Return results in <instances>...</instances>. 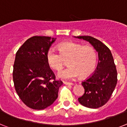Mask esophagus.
<instances>
[{"mask_svg":"<svg viewBox=\"0 0 127 127\" xmlns=\"http://www.w3.org/2000/svg\"><path fill=\"white\" fill-rule=\"evenodd\" d=\"M63 83L66 85H73V84L72 83H68V82H66V81H64Z\"/></svg>","mask_w":127,"mask_h":127,"instance_id":"1","label":"esophagus"}]
</instances>
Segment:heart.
Returning <instances> with one entry per match:
<instances>
[{"instance_id": "obj_1", "label": "heart", "mask_w": 127, "mask_h": 127, "mask_svg": "<svg viewBox=\"0 0 127 127\" xmlns=\"http://www.w3.org/2000/svg\"><path fill=\"white\" fill-rule=\"evenodd\" d=\"M57 54L50 49L46 54V61L50 67L60 71L64 66L65 61H68V68L58 73V77L64 79H75L80 75L87 78L93 73L97 61V52L91 46H83L72 42L59 44Z\"/></svg>"}]
</instances>
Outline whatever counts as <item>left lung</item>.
<instances>
[{
	"mask_svg": "<svg viewBox=\"0 0 127 127\" xmlns=\"http://www.w3.org/2000/svg\"><path fill=\"white\" fill-rule=\"evenodd\" d=\"M89 42L98 53V64L94 73L82 82L85 93L78 101L81 105L90 108H97L106 104L117 84V70L112 55L102 42L90 36H77Z\"/></svg>",
	"mask_w": 127,
	"mask_h": 127,
	"instance_id": "left-lung-1",
	"label": "left lung"
}]
</instances>
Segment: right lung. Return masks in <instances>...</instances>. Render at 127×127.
I'll list each match as a JSON object with an SVG mask.
<instances>
[{
    "instance_id": "right-lung-1",
    "label": "right lung",
    "mask_w": 127,
    "mask_h": 127,
    "mask_svg": "<svg viewBox=\"0 0 127 127\" xmlns=\"http://www.w3.org/2000/svg\"><path fill=\"white\" fill-rule=\"evenodd\" d=\"M56 38L34 36L16 53L13 79L15 90L29 108L43 110L57 99L60 80H55L46 61V54Z\"/></svg>"
}]
</instances>
